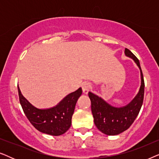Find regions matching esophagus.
Segmentation results:
<instances>
[{
  "mask_svg": "<svg viewBox=\"0 0 159 159\" xmlns=\"http://www.w3.org/2000/svg\"><path fill=\"white\" fill-rule=\"evenodd\" d=\"M91 88V84L90 82H84L82 84V89L84 94H88Z\"/></svg>",
  "mask_w": 159,
  "mask_h": 159,
  "instance_id": "esophagus-1",
  "label": "esophagus"
}]
</instances>
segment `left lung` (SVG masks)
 <instances>
[{"label": "left lung", "instance_id": "8db88e82", "mask_svg": "<svg viewBox=\"0 0 159 159\" xmlns=\"http://www.w3.org/2000/svg\"><path fill=\"white\" fill-rule=\"evenodd\" d=\"M125 53L127 57L133 59L140 71L141 85L133 100L122 107H115L102 98L88 93L95 125L102 133L106 135H116L127 130L138 116L144 98L145 83L140 61L129 49L125 48Z\"/></svg>", "mask_w": 159, "mask_h": 159}]
</instances>
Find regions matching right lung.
Listing matches in <instances>:
<instances>
[{
	"mask_svg": "<svg viewBox=\"0 0 159 159\" xmlns=\"http://www.w3.org/2000/svg\"><path fill=\"white\" fill-rule=\"evenodd\" d=\"M19 101L26 116L38 131L50 135L64 134L71 127V117L77 101L82 95V88L69 93L57 105L40 109L32 105L21 94L18 86Z\"/></svg>",
	"mask_w": 159,
	"mask_h": 159,
	"instance_id": "add662e5",
	"label": "right lung"
}]
</instances>
